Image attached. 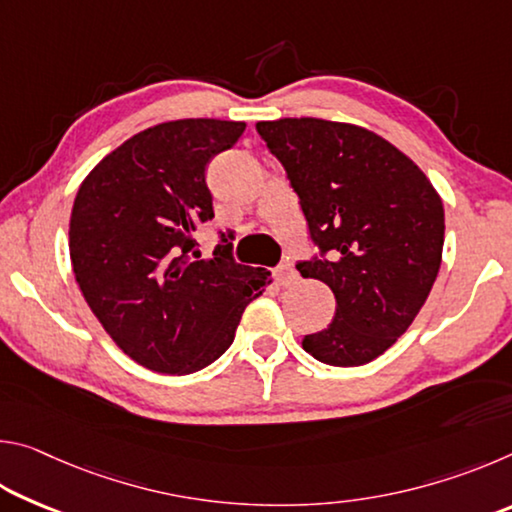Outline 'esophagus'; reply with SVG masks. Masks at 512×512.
Here are the masks:
<instances>
[{"label":"esophagus","instance_id":"esophagus-1","mask_svg":"<svg viewBox=\"0 0 512 512\" xmlns=\"http://www.w3.org/2000/svg\"><path fill=\"white\" fill-rule=\"evenodd\" d=\"M275 277H277V282H280V287H291V284L298 280V273L291 264H280L275 271Z\"/></svg>","mask_w":512,"mask_h":512}]
</instances>
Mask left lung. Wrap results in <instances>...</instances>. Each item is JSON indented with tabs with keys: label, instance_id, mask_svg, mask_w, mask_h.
<instances>
[{
	"label": "left lung",
	"instance_id": "left-lung-1",
	"mask_svg": "<svg viewBox=\"0 0 512 512\" xmlns=\"http://www.w3.org/2000/svg\"><path fill=\"white\" fill-rule=\"evenodd\" d=\"M287 171L311 244L302 277L325 282L334 320L302 339L327 366H363L409 329L436 282L443 201L418 164L366 128L314 117L259 121Z\"/></svg>",
	"mask_w": 512,
	"mask_h": 512
}]
</instances>
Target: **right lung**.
<instances>
[{
	"label": "right lung",
	"instance_id": "obj_1",
	"mask_svg": "<svg viewBox=\"0 0 512 512\" xmlns=\"http://www.w3.org/2000/svg\"><path fill=\"white\" fill-rule=\"evenodd\" d=\"M244 131V121L221 119L146 128L106 155L76 194V282L110 339L144 368L189 375L210 366L271 277L235 262L232 232H219L210 259L192 237L214 219L207 164Z\"/></svg>",
	"mask_w": 512,
	"mask_h": 512
}]
</instances>
